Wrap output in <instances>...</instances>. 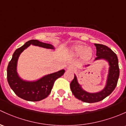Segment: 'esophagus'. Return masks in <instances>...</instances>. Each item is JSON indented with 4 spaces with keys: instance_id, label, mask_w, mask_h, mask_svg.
<instances>
[{
    "instance_id": "1",
    "label": "esophagus",
    "mask_w": 126,
    "mask_h": 126,
    "mask_svg": "<svg viewBox=\"0 0 126 126\" xmlns=\"http://www.w3.org/2000/svg\"><path fill=\"white\" fill-rule=\"evenodd\" d=\"M68 69H69L70 70H71V71H74V70H75V68H74V67H73V66L70 65V67H68Z\"/></svg>"
}]
</instances>
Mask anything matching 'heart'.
I'll return each instance as SVG.
<instances>
[{"mask_svg": "<svg viewBox=\"0 0 126 126\" xmlns=\"http://www.w3.org/2000/svg\"><path fill=\"white\" fill-rule=\"evenodd\" d=\"M73 54L76 56H80L83 59L86 60L91 57L92 50L90 47H86L83 45H77L73 47Z\"/></svg>", "mask_w": 126, "mask_h": 126, "instance_id": "obj_1", "label": "heart"}]
</instances>
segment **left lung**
<instances>
[{
  "label": "left lung",
  "mask_w": 126,
  "mask_h": 126,
  "mask_svg": "<svg viewBox=\"0 0 126 126\" xmlns=\"http://www.w3.org/2000/svg\"><path fill=\"white\" fill-rule=\"evenodd\" d=\"M97 49L96 55L97 57L95 60L100 59H106L109 63V70L106 87L101 91L97 93H88L83 90L78 83L77 78L74 75L73 80L70 83V88L74 97L86 103L98 102L107 96L110 95L115 88L120 75V68L117 55L105 45L95 44Z\"/></svg>",
  "instance_id": "obj_1"
}]
</instances>
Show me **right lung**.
Segmentation results:
<instances>
[{
	"label": "right lung",
	"instance_id": "obj_1",
	"mask_svg": "<svg viewBox=\"0 0 126 126\" xmlns=\"http://www.w3.org/2000/svg\"><path fill=\"white\" fill-rule=\"evenodd\" d=\"M31 44L53 49L51 44L42 43L36 40L28 41L23 46L17 48L13 55L7 67V80L11 88L18 97L27 101H38L46 97L51 93L55 80L65 73L64 70L48 74L36 82H26L21 80L16 71L17 60L21 52Z\"/></svg>",
	"mask_w": 126,
	"mask_h": 126
}]
</instances>
